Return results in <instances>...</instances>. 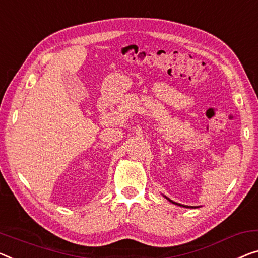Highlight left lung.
Returning <instances> with one entry per match:
<instances>
[{
  "label": "left lung",
  "mask_w": 258,
  "mask_h": 258,
  "mask_svg": "<svg viewBox=\"0 0 258 258\" xmlns=\"http://www.w3.org/2000/svg\"><path fill=\"white\" fill-rule=\"evenodd\" d=\"M169 201H170V199H169ZM171 203H174V204H176V205H179V206H183V205H180V204H177V203H175V202H172V201H170Z\"/></svg>",
  "instance_id": "8db88e82"
}]
</instances>
